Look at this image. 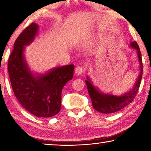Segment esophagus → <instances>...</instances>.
<instances>
[{
	"instance_id": "1",
	"label": "esophagus",
	"mask_w": 151,
	"mask_h": 151,
	"mask_svg": "<svg viewBox=\"0 0 151 151\" xmlns=\"http://www.w3.org/2000/svg\"><path fill=\"white\" fill-rule=\"evenodd\" d=\"M83 71H84L83 68V66H76L75 68V74L76 75H81L82 74H83Z\"/></svg>"
}]
</instances>
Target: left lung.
Segmentation results:
<instances>
[{"mask_svg":"<svg viewBox=\"0 0 151 151\" xmlns=\"http://www.w3.org/2000/svg\"><path fill=\"white\" fill-rule=\"evenodd\" d=\"M131 47L137 50L138 58H139L140 64L139 75L131 91L121 96H115L112 95V94L102 93L98 89L94 87L88 76L86 78L87 81L85 82L86 86H87L89 96L91 99L93 106L96 111L99 112L104 114H110L119 111L131 104L136 96L142 76L143 68L142 55L139 45L136 41L132 42L131 43Z\"/></svg>","mask_w":151,"mask_h":151,"instance_id":"left-lung-1","label":"left lung"}]
</instances>
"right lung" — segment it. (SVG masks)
I'll list each match as a JSON object with an SVG mask.
<instances>
[{
    "instance_id": "1",
    "label": "right lung",
    "mask_w": 151,
    "mask_h": 151,
    "mask_svg": "<svg viewBox=\"0 0 151 151\" xmlns=\"http://www.w3.org/2000/svg\"><path fill=\"white\" fill-rule=\"evenodd\" d=\"M38 28L32 22L18 37L9 58L8 70L12 90L22 106L33 115L47 118L60 111L61 92L73 78L75 65L55 68L45 75H33L23 52L25 46L34 40Z\"/></svg>"
}]
</instances>
